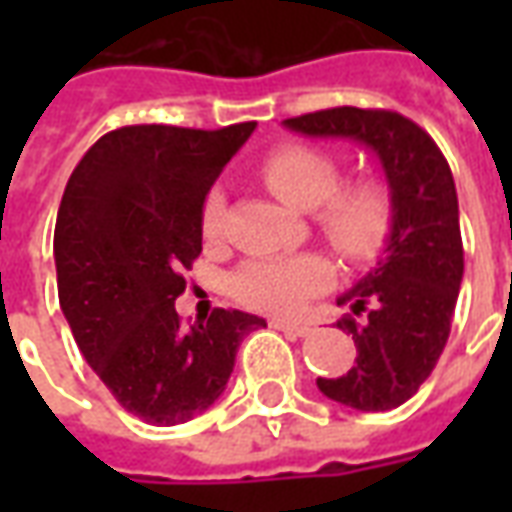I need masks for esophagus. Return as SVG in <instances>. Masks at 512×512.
<instances>
[{
    "label": "esophagus",
    "mask_w": 512,
    "mask_h": 512,
    "mask_svg": "<svg viewBox=\"0 0 512 512\" xmlns=\"http://www.w3.org/2000/svg\"><path fill=\"white\" fill-rule=\"evenodd\" d=\"M271 326L274 329H279V332H285L288 337H307V334L312 332V326H307V323H290V321H271Z\"/></svg>",
    "instance_id": "esophagus-1"
}]
</instances>
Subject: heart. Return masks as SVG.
I'll use <instances>...</instances> for the list:
<instances>
[{"label": "heart", "instance_id": "obj_1", "mask_svg": "<svg viewBox=\"0 0 512 512\" xmlns=\"http://www.w3.org/2000/svg\"><path fill=\"white\" fill-rule=\"evenodd\" d=\"M266 186L290 208L312 211L326 241L351 263H367L395 227V194L376 175L340 186L343 167L318 147L285 145L260 164ZM202 235L216 241L224 227V191L211 189L202 200ZM332 266L321 255H285L249 260L230 277V293L238 304L268 315H290L304 301L329 288Z\"/></svg>", "mask_w": 512, "mask_h": 512}]
</instances>
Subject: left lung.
<instances>
[{
    "mask_svg": "<svg viewBox=\"0 0 512 512\" xmlns=\"http://www.w3.org/2000/svg\"><path fill=\"white\" fill-rule=\"evenodd\" d=\"M285 126L356 139L384 167L395 227L376 268L337 299L366 315L337 321L354 337L356 365L340 378H318V389L359 411L403 406L439 362L461 290L463 241L450 164L425 128L389 109L337 106L288 117Z\"/></svg>",
    "mask_w": 512,
    "mask_h": 512,
    "instance_id": "1",
    "label": "left lung"
}]
</instances>
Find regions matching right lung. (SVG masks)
Here are the masks:
<instances>
[{
	"label": "right lung",
	"mask_w": 512,
	"mask_h": 512,
	"mask_svg": "<svg viewBox=\"0 0 512 512\" xmlns=\"http://www.w3.org/2000/svg\"><path fill=\"white\" fill-rule=\"evenodd\" d=\"M252 131L123 126L84 153L62 194L60 307L95 376L150 425L202 414L224 392L241 340L266 326L216 307L183 329L175 312L183 271L202 252V200Z\"/></svg>",
	"instance_id": "right-lung-1"
}]
</instances>
